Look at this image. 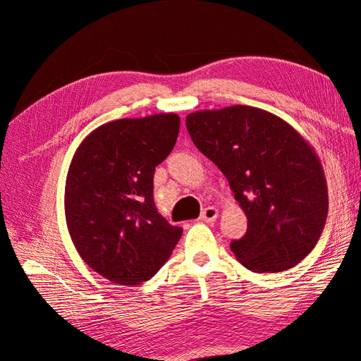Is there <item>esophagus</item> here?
<instances>
[{"label":"esophagus","instance_id":"34e87169","mask_svg":"<svg viewBox=\"0 0 361 361\" xmlns=\"http://www.w3.org/2000/svg\"><path fill=\"white\" fill-rule=\"evenodd\" d=\"M216 216H218V211L215 209V207H212V206L204 207L202 215H200L202 220L206 221V223H214L216 220Z\"/></svg>","mask_w":361,"mask_h":361}]
</instances>
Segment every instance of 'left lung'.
I'll list each match as a JSON object with an SVG mask.
<instances>
[{
	"label": "left lung",
	"mask_w": 361,
	"mask_h": 361,
	"mask_svg": "<svg viewBox=\"0 0 361 361\" xmlns=\"http://www.w3.org/2000/svg\"><path fill=\"white\" fill-rule=\"evenodd\" d=\"M192 143L227 178L247 215L236 259L257 272L293 268L318 244L329 192L314 150L285 120L247 105L187 116Z\"/></svg>",
	"instance_id": "8db88e82"
}]
</instances>
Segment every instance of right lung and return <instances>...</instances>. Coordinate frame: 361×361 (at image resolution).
Instances as JSON below:
<instances>
[{"label":"right lung","mask_w":361,"mask_h":361,"mask_svg":"<svg viewBox=\"0 0 361 361\" xmlns=\"http://www.w3.org/2000/svg\"><path fill=\"white\" fill-rule=\"evenodd\" d=\"M180 118H120L94 129L71 162L64 212L75 248L104 279L135 286L154 277L182 227L158 214L155 167L176 145Z\"/></svg>","instance_id":"right-lung-1"}]
</instances>
